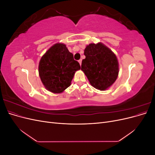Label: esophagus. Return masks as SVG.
I'll list each match as a JSON object with an SVG mask.
<instances>
[{
    "instance_id": "obj_1",
    "label": "esophagus",
    "mask_w": 155,
    "mask_h": 155,
    "mask_svg": "<svg viewBox=\"0 0 155 155\" xmlns=\"http://www.w3.org/2000/svg\"><path fill=\"white\" fill-rule=\"evenodd\" d=\"M78 62H79V63L80 64V65L81 64V63H82V59H79V61H78Z\"/></svg>"
}]
</instances>
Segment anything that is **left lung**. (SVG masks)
Returning a JSON list of instances; mask_svg holds the SVG:
<instances>
[{
    "instance_id": "obj_1",
    "label": "left lung",
    "mask_w": 155,
    "mask_h": 155,
    "mask_svg": "<svg viewBox=\"0 0 155 155\" xmlns=\"http://www.w3.org/2000/svg\"><path fill=\"white\" fill-rule=\"evenodd\" d=\"M81 70L91 85L105 91L114 83L118 75V62L116 56L101 43L90 44L84 51Z\"/></svg>"
}]
</instances>
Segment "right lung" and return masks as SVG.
<instances>
[{"instance_id": "obj_1", "label": "right lung", "mask_w": 155, "mask_h": 155, "mask_svg": "<svg viewBox=\"0 0 155 155\" xmlns=\"http://www.w3.org/2000/svg\"><path fill=\"white\" fill-rule=\"evenodd\" d=\"M80 65L64 44H55L41 58L39 65L41 80L54 93L64 91L71 84L75 72Z\"/></svg>"}]
</instances>
